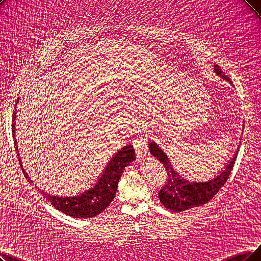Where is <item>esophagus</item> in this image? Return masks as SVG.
Returning <instances> with one entry per match:
<instances>
[{
    "instance_id": "obj_1",
    "label": "esophagus",
    "mask_w": 261,
    "mask_h": 261,
    "mask_svg": "<svg viewBox=\"0 0 261 261\" xmlns=\"http://www.w3.org/2000/svg\"><path fill=\"white\" fill-rule=\"evenodd\" d=\"M134 150L135 153L137 155V159L141 160L145 158V155L148 153V147H147V141L145 139L139 138L134 141Z\"/></svg>"
}]
</instances>
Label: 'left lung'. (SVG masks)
I'll use <instances>...</instances> for the list:
<instances>
[{
    "mask_svg": "<svg viewBox=\"0 0 261 261\" xmlns=\"http://www.w3.org/2000/svg\"><path fill=\"white\" fill-rule=\"evenodd\" d=\"M214 72L217 77H221L223 80H226L232 85L230 79L216 64L214 65ZM148 147L151 155L164 165L167 170V175H168L166 184L159 193L160 200L167 209L174 212L190 210L192 207L199 206L210 201L229 178L239 151V149L234 151L223 168L214 174L212 178L201 181H191L175 171L168 155L166 154L158 142L149 140Z\"/></svg>",
    "mask_w": 261,
    "mask_h": 261,
    "instance_id": "left-lung-1",
    "label": "left lung"
}]
</instances>
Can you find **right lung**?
Returning <instances> with one entry per match:
<instances>
[{
  "label": "right lung",
  "mask_w": 261,
  "mask_h": 261,
  "mask_svg": "<svg viewBox=\"0 0 261 261\" xmlns=\"http://www.w3.org/2000/svg\"><path fill=\"white\" fill-rule=\"evenodd\" d=\"M17 103H18V100H17ZM16 119H17V107H15L14 116H13V134H14L15 147H16L20 166H21V168L25 174V178H28V181L30 183H33L34 181L30 178L29 174L25 172L23 168L21 156H20V153L18 150V142L15 135ZM135 160H136V156H135L133 145L132 144L124 145V147L118 150V152H116V154L112 156L110 161H108L102 172L95 180V183L91 184L90 189L76 193L75 195L63 196V195L51 194L44 190H40L39 187H37L36 184L34 185L57 210L75 218L94 217L100 214L111 203L114 196H116V193L118 190V184L123 171Z\"/></svg>",
  "instance_id": "right-lung-1"
}]
</instances>
